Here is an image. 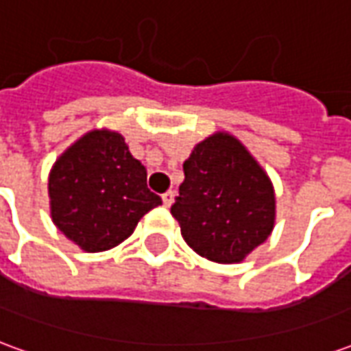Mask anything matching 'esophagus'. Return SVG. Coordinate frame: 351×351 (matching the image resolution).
<instances>
[{"instance_id": "1", "label": "esophagus", "mask_w": 351, "mask_h": 351, "mask_svg": "<svg viewBox=\"0 0 351 351\" xmlns=\"http://www.w3.org/2000/svg\"><path fill=\"white\" fill-rule=\"evenodd\" d=\"M175 191H165V193H163V195H161V199H163V205L165 206H171L173 205V203H175Z\"/></svg>"}]
</instances>
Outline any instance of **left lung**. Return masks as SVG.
<instances>
[{
  "mask_svg": "<svg viewBox=\"0 0 351 351\" xmlns=\"http://www.w3.org/2000/svg\"><path fill=\"white\" fill-rule=\"evenodd\" d=\"M171 214L199 256L239 263L269 239L276 201L271 178L246 146L218 131L184 161V182Z\"/></svg>",
  "mask_w": 351,
  "mask_h": 351,
  "instance_id": "obj_1",
  "label": "left lung"
}]
</instances>
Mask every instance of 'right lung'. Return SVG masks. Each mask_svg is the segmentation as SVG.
Here are the masks:
<instances>
[{
    "label": "right lung",
    "mask_w": 351,
    "mask_h": 351,
    "mask_svg": "<svg viewBox=\"0 0 351 351\" xmlns=\"http://www.w3.org/2000/svg\"><path fill=\"white\" fill-rule=\"evenodd\" d=\"M50 216L86 252L123 243L161 197L148 190L146 169L120 133L88 131L65 150L49 175Z\"/></svg>",
    "instance_id": "add662e5"
}]
</instances>
